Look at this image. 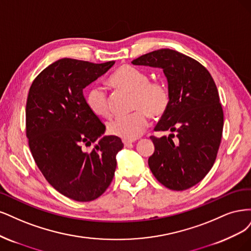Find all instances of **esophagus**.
<instances>
[{
  "label": "esophagus",
  "instance_id": "esophagus-1",
  "mask_svg": "<svg viewBox=\"0 0 251 251\" xmlns=\"http://www.w3.org/2000/svg\"><path fill=\"white\" fill-rule=\"evenodd\" d=\"M133 143V141H127V140H123V144H124V146L125 147H128V146H130V145Z\"/></svg>",
  "mask_w": 251,
  "mask_h": 251
}]
</instances>
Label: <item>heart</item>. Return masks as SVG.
I'll return each instance as SVG.
<instances>
[{
  "instance_id": "obj_1",
  "label": "heart",
  "mask_w": 251,
  "mask_h": 251,
  "mask_svg": "<svg viewBox=\"0 0 251 251\" xmlns=\"http://www.w3.org/2000/svg\"><path fill=\"white\" fill-rule=\"evenodd\" d=\"M110 83L120 90L131 93L132 114L117 117L108 123V132L123 140L140 137L149 123V115L160 117L170 105V93L161 81H150L146 73L131 66L120 67L109 78ZM86 104L94 115L107 118L110 115L108 96L105 88L95 85L86 96Z\"/></svg>"
}]
</instances>
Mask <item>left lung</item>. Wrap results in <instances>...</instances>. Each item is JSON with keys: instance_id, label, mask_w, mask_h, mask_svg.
<instances>
[{"instance_id": "1", "label": "left lung", "mask_w": 251, "mask_h": 251, "mask_svg": "<svg viewBox=\"0 0 251 251\" xmlns=\"http://www.w3.org/2000/svg\"><path fill=\"white\" fill-rule=\"evenodd\" d=\"M134 66L163 69L170 105L154 128L169 136H150L154 152L148 165L166 188L187 190L212 169L221 143L223 110L208 71L189 56L160 49L131 61Z\"/></svg>"}]
</instances>
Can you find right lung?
Segmentation results:
<instances>
[{"label":"right lung","mask_w":251,"mask_h":251,"mask_svg":"<svg viewBox=\"0 0 251 251\" xmlns=\"http://www.w3.org/2000/svg\"><path fill=\"white\" fill-rule=\"evenodd\" d=\"M115 61L93 63L62 58L35 78L26 105V132L37 167L52 187L76 201H92L106 191L124 145L105 135V125L88 108L83 90ZM94 144L91 152L84 144Z\"/></svg>","instance_id":"obj_1"}]
</instances>
